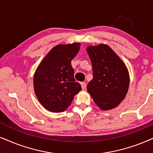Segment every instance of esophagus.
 I'll return each mask as SVG.
<instances>
[{
    "label": "esophagus",
    "mask_w": 153,
    "mask_h": 153,
    "mask_svg": "<svg viewBox=\"0 0 153 153\" xmlns=\"http://www.w3.org/2000/svg\"><path fill=\"white\" fill-rule=\"evenodd\" d=\"M80 85H81V87H82V89H83V90L86 88V83L85 82H81Z\"/></svg>",
    "instance_id": "1"
}]
</instances>
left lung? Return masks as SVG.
<instances>
[{
	"label": "left lung",
	"instance_id": "1",
	"mask_svg": "<svg viewBox=\"0 0 153 153\" xmlns=\"http://www.w3.org/2000/svg\"><path fill=\"white\" fill-rule=\"evenodd\" d=\"M93 71L88 91L102 110L113 109L126 95L129 86L128 69L109 46L100 44L87 48Z\"/></svg>",
	"mask_w": 153,
	"mask_h": 153
}]
</instances>
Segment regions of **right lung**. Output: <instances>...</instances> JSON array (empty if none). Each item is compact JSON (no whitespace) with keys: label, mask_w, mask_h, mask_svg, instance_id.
I'll return each instance as SVG.
<instances>
[{"label":"right lung","mask_w":153,"mask_h":153,"mask_svg":"<svg viewBox=\"0 0 153 153\" xmlns=\"http://www.w3.org/2000/svg\"><path fill=\"white\" fill-rule=\"evenodd\" d=\"M80 47V43L56 46L36 69L34 92L40 103L50 111H65L82 89L80 83L75 82L71 63Z\"/></svg>","instance_id":"obj_1"}]
</instances>
